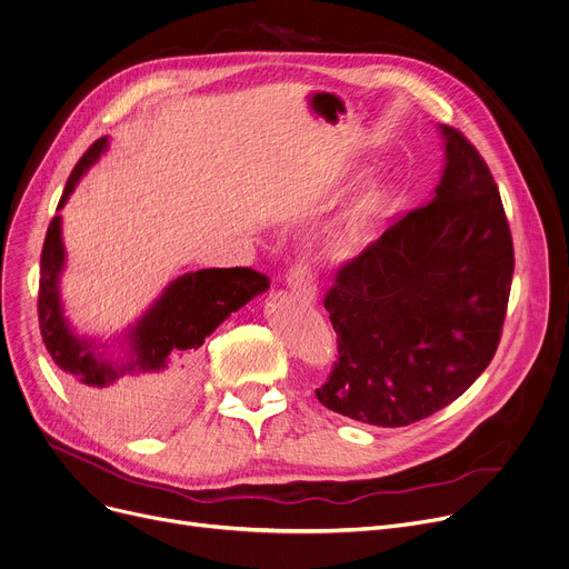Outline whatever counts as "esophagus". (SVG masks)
Masks as SVG:
<instances>
[{"label": "esophagus", "mask_w": 569, "mask_h": 569, "mask_svg": "<svg viewBox=\"0 0 569 569\" xmlns=\"http://www.w3.org/2000/svg\"><path fill=\"white\" fill-rule=\"evenodd\" d=\"M287 284L300 293L302 298L308 300H315L317 298V282H315V276L312 271L308 269V264H296L289 273H287Z\"/></svg>", "instance_id": "obj_1"}]
</instances>
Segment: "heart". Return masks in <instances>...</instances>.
I'll list each match as a JSON object with an SVG mask.
<instances>
[{"label": "heart", "instance_id": "b5f03b06", "mask_svg": "<svg viewBox=\"0 0 569 569\" xmlns=\"http://www.w3.org/2000/svg\"><path fill=\"white\" fill-rule=\"evenodd\" d=\"M385 204H387V187L382 182H371L351 211V230L360 232L362 228H367L376 216L382 213Z\"/></svg>", "mask_w": 569, "mask_h": 569}]
</instances>
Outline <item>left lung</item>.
<instances>
[{
  "mask_svg": "<svg viewBox=\"0 0 569 569\" xmlns=\"http://www.w3.org/2000/svg\"><path fill=\"white\" fill-rule=\"evenodd\" d=\"M435 198L337 271L323 298L337 362L317 399L360 423L399 428L447 408L492 362L515 271L497 182L478 150L440 124Z\"/></svg>",
  "mask_w": 569,
  "mask_h": 569,
  "instance_id": "1",
  "label": "left lung"
}]
</instances>
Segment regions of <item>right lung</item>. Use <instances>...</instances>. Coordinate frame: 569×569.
<instances>
[{
	"mask_svg": "<svg viewBox=\"0 0 569 569\" xmlns=\"http://www.w3.org/2000/svg\"><path fill=\"white\" fill-rule=\"evenodd\" d=\"M107 150L98 139L72 168L59 200L61 209L81 174ZM66 264L61 216H54L40 252L38 323L52 360L77 382L81 395L104 415L134 428H148L182 403L198 376V348L232 312L271 287L264 273L248 267L202 269L172 280L152 308L129 330V360L118 365L100 353L93 339L77 337L63 319L59 276ZM154 372L158 380L139 388L111 390L124 372Z\"/></svg>",
	"mask_w": 569,
	"mask_h": 569,
	"instance_id": "add662e5",
	"label": "right lung"
}]
</instances>
